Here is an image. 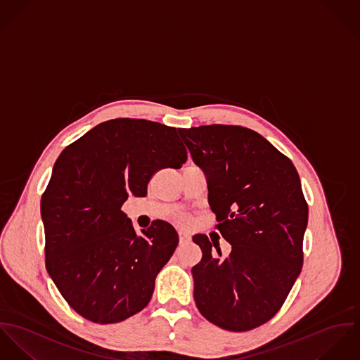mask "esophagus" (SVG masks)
<instances>
[{
  "label": "esophagus",
  "mask_w": 360,
  "mask_h": 360,
  "mask_svg": "<svg viewBox=\"0 0 360 360\" xmlns=\"http://www.w3.org/2000/svg\"><path fill=\"white\" fill-rule=\"evenodd\" d=\"M189 241H191V235L188 232H185V231H181L179 232V243L181 244H186Z\"/></svg>",
  "instance_id": "esophagus-1"
}]
</instances>
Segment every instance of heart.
<instances>
[{"label":"heart","instance_id":"obj_1","mask_svg":"<svg viewBox=\"0 0 360 360\" xmlns=\"http://www.w3.org/2000/svg\"><path fill=\"white\" fill-rule=\"evenodd\" d=\"M181 221H182V222H188V218H186V217H182Z\"/></svg>","mask_w":360,"mask_h":360}]
</instances>
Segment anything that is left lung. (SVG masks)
I'll return each instance as SVG.
<instances>
[{
    "label": "left lung",
    "instance_id": "obj_1",
    "mask_svg": "<svg viewBox=\"0 0 360 360\" xmlns=\"http://www.w3.org/2000/svg\"><path fill=\"white\" fill-rule=\"evenodd\" d=\"M207 175L218 231L232 251L196 235L202 258L192 269L200 314L229 331H248L279 312L304 262L308 204L291 160L239 125L178 129ZM217 248V252L212 247Z\"/></svg>",
    "mask_w": 360,
    "mask_h": 360
}]
</instances>
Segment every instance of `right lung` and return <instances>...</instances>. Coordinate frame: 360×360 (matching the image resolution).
I'll return each instance as SVG.
<instances>
[{"instance_id":"1","label":"right lung","mask_w":360,"mask_h":360,"mask_svg":"<svg viewBox=\"0 0 360 360\" xmlns=\"http://www.w3.org/2000/svg\"><path fill=\"white\" fill-rule=\"evenodd\" d=\"M186 160L176 128L142 119L101 122L58 158L41 199L45 266L82 318L119 323L149 304L178 235L161 221L138 236L121 205Z\"/></svg>"}]
</instances>
